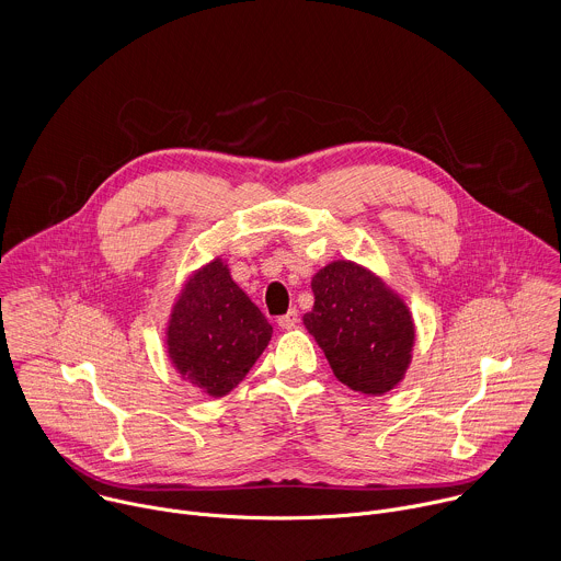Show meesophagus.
Here are the masks:
<instances>
[{
	"instance_id": "34e87169",
	"label": "esophagus",
	"mask_w": 561,
	"mask_h": 561,
	"mask_svg": "<svg viewBox=\"0 0 561 561\" xmlns=\"http://www.w3.org/2000/svg\"><path fill=\"white\" fill-rule=\"evenodd\" d=\"M277 323H279V328H284V330L295 328V325L299 323V312H297V308H290L286 314H282V317L277 319Z\"/></svg>"
}]
</instances>
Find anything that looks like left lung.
<instances>
[{
  "label": "left lung",
  "mask_w": 561,
  "mask_h": 561,
  "mask_svg": "<svg viewBox=\"0 0 561 561\" xmlns=\"http://www.w3.org/2000/svg\"><path fill=\"white\" fill-rule=\"evenodd\" d=\"M310 286L314 306L304 325L334 377L369 397L394 390L410 367L416 334L405 301L381 277L347 260L321 268Z\"/></svg>",
  "instance_id": "1"
}]
</instances>
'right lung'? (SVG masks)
<instances>
[{
  "label": "right lung",
  "instance_id": "obj_1",
  "mask_svg": "<svg viewBox=\"0 0 561 561\" xmlns=\"http://www.w3.org/2000/svg\"><path fill=\"white\" fill-rule=\"evenodd\" d=\"M273 325L218 257L173 304L167 352L178 375L214 399L229 394L268 345Z\"/></svg>",
  "mask_w": 561,
  "mask_h": 561
}]
</instances>
